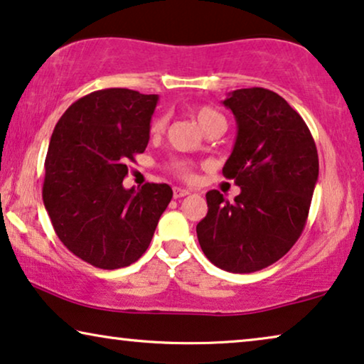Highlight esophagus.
Segmentation results:
<instances>
[{
    "label": "esophagus",
    "instance_id": "obj_1",
    "mask_svg": "<svg viewBox=\"0 0 364 364\" xmlns=\"http://www.w3.org/2000/svg\"><path fill=\"white\" fill-rule=\"evenodd\" d=\"M188 193H191V191H188V188H182V187H173V197H176V198H182V197L188 196Z\"/></svg>",
    "mask_w": 364,
    "mask_h": 364
}]
</instances>
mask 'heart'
Listing matches in <instances>:
<instances>
[{
  "label": "heart",
  "instance_id": "heart-1",
  "mask_svg": "<svg viewBox=\"0 0 364 364\" xmlns=\"http://www.w3.org/2000/svg\"><path fill=\"white\" fill-rule=\"evenodd\" d=\"M192 114L193 117L197 119L198 126L202 127L203 132H205L210 126H213V124H225V119H223L222 114L210 106L193 107ZM164 124H166V119L162 116H156L152 119L151 126H149V131H151L152 136H159V134L164 131ZM167 168L181 178H191L192 176V164L186 161V159H172V161L168 162Z\"/></svg>",
  "mask_w": 364,
  "mask_h": 364
}]
</instances>
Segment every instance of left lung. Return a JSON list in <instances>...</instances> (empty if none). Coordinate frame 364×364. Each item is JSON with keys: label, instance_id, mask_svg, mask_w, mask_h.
<instances>
[{"label": "left lung", "instance_id": "1", "mask_svg": "<svg viewBox=\"0 0 364 364\" xmlns=\"http://www.w3.org/2000/svg\"><path fill=\"white\" fill-rule=\"evenodd\" d=\"M223 104L235 116L237 141L222 173L242 192L233 202L207 192L197 238L215 267L252 273L280 260L300 238L318 181V152L305 121L277 92L237 89Z\"/></svg>", "mask_w": 364, "mask_h": 364}]
</instances>
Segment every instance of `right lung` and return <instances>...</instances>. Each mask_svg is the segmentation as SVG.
<instances>
[{
	"label": "right lung",
	"mask_w": 364,
	"mask_h": 364,
	"mask_svg": "<svg viewBox=\"0 0 364 364\" xmlns=\"http://www.w3.org/2000/svg\"><path fill=\"white\" fill-rule=\"evenodd\" d=\"M156 94L94 91L59 119L44 162L43 200L64 247L102 270L137 262L172 198L167 183L124 188L127 161L146 151Z\"/></svg>",
	"instance_id": "right-lung-1"
}]
</instances>
